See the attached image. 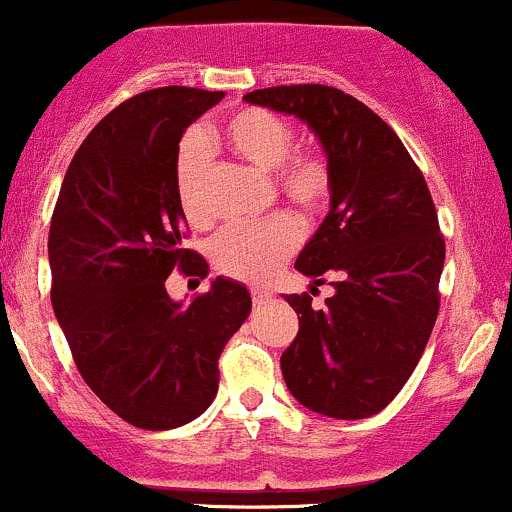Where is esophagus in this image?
<instances>
[{
    "label": "esophagus",
    "mask_w": 512,
    "mask_h": 512,
    "mask_svg": "<svg viewBox=\"0 0 512 512\" xmlns=\"http://www.w3.org/2000/svg\"><path fill=\"white\" fill-rule=\"evenodd\" d=\"M251 298H254L256 306H261V303H266L268 298H271V293H268L266 288H251Z\"/></svg>",
    "instance_id": "obj_1"
}]
</instances>
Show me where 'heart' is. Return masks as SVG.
I'll return each instance as SVG.
<instances>
[{"label": "heart", "mask_w": 512, "mask_h": 512, "mask_svg": "<svg viewBox=\"0 0 512 512\" xmlns=\"http://www.w3.org/2000/svg\"><path fill=\"white\" fill-rule=\"evenodd\" d=\"M216 139L239 159L263 174H276L273 186L281 199L316 214L331 196V171L316 154H291L296 131L268 109H241L231 114ZM206 146L199 139H186L176 154V196L191 224L201 226L211 219L204 201ZM301 244V226L291 214H273L261 224L234 226L221 231L211 244V261L221 273L241 281H263L271 276Z\"/></svg>", "instance_id": "obj_1"}]
</instances>
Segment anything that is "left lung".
<instances>
[{
    "label": "left lung",
    "mask_w": 512,
    "mask_h": 512,
    "mask_svg": "<svg viewBox=\"0 0 512 512\" xmlns=\"http://www.w3.org/2000/svg\"><path fill=\"white\" fill-rule=\"evenodd\" d=\"M244 99L306 121L331 171V211L296 268L336 293L323 311L308 293L286 296L298 333L283 381L321 416H376L416 371L438 318L445 241L426 179L396 131L346 91L291 84Z\"/></svg>",
    "instance_id": "1"
}]
</instances>
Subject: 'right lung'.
Instances as JSON below:
<instances>
[{"instance_id":"right-lung-1","label":"right lung","mask_w":512,"mask_h":512,"mask_svg":"<svg viewBox=\"0 0 512 512\" xmlns=\"http://www.w3.org/2000/svg\"><path fill=\"white\" fill-rule=\"evenodd\" d=\"M224 91L161 86L104 116L74 154L49 226L52 306L86 386L126 423L169 430L219 391V356L251 313L244 283L216 278L189 303L174 268L209 273L184 249L176 154Z\"/></svg>"}]
</instances>
